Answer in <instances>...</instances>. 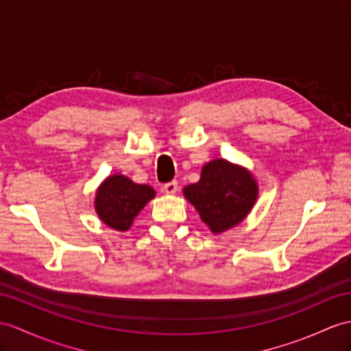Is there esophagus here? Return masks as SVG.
Instances as JSON below:
<instances>
[{
	"label": "esophagus",
	"mask_w": 351,
	"mask_h": 351,
	"mask_svg": "<svg viewBox=\"0 0 351 351\" xmlns=\"http://www.w3.org/2000/svg\"><path fill=\"white\" fill-rule=\"evenodd\" d=\"M177 187H178V184H177L176 180L169 182V183H165L164 184V192L168 193V195H174L177 192Z\"/></svg>",
	"instance_id": "obj_1"
}]
</instances>
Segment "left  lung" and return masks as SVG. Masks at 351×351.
Returning <instances> with one entry per match:
<instances>
[{"label": "left lung", "mask_w": 351, "mask_h": 351, "mask_svg": "<svg viewBox=\"0 0 351 351\" xmlns=\"http://www.w3.org/2000/svg\"><path fill=\"white\" fill-rule=\"evenodd\" d=\"M184 196L211 232L220 234L249 215L258 198V184L247 169L215 159L204 165L198 183L184 187Z\"/></svg>", "instance_id": "1"}]
</instances>
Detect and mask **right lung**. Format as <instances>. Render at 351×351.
<instances>
[{"instance_id": "obj_1", "label": "right lung", "mask_w": 351, "mask_h": 351, "mask_svg": "<svg viewBox=\"0 0 351 351\" xmlns=\"http://www.w3.org/2000/svg\"><path fill=\"white\" fill-rule=\"evenodd\" d=\"M155 191L147 184H136L125 176H111L99 186L95 210L106 225L116 230H128Z\"/></svg>"}]
</instances>
